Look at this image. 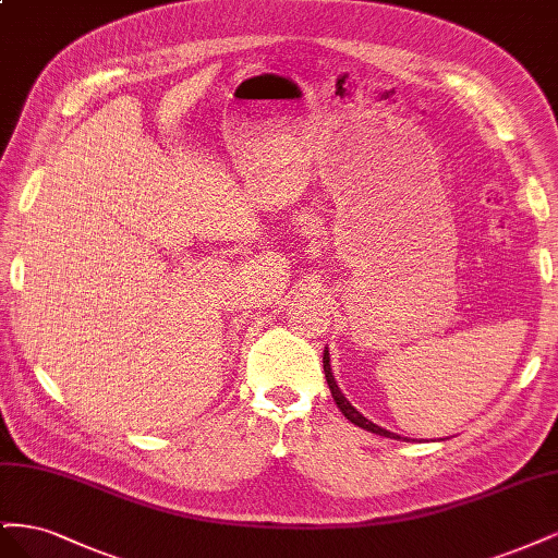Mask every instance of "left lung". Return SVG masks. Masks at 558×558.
Returning <instances> with one entry per match:
<instances>
[{"label": "left lung", "mask_w": 558, "mask_h": 558, "mask_svg": "<svg viewBox=\"0 0 558 558\" xmlns=\"http://www.w3.org/2000/svg\"><path fill=\"white\" fill-rule=\"evenodd\" d=\"M324 373H326V381H328V386H330V393H332V398H335V402H337V408H340V412L351 421V424H356L359 428L369 430V433H375V435H384V437H391V440H400V435H396V433H391V430H386V428H381V426L373 424V421L365 418V416H363L356 408H353V404L344 398V393L340 391V386H337L335 375H332L328 347H326V351H324Z\"/></svg>", "instance_id": "left-lung-1"}]
</instances>
